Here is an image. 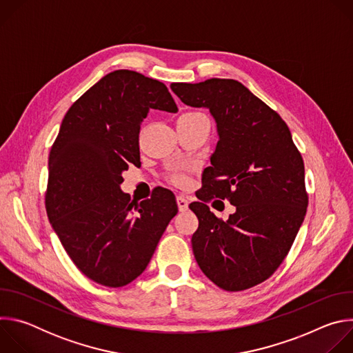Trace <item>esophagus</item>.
Returning a JSON list of instances; mask_svg holds the SVG:
<instances>
[{"instance_id":"esophagus-1","label":"esophagus","mask_w":353,"mask_h":353,"mask_svg":"<svg viewBox=\"0 0 353 353\" xmlns=\"http://www.w3.org/2000/svg\"><path fill=\"white\" fill-rule=\"evenodd\" d=\"M176 201H177V207H179V211H180V212H184V211L188 210V201H187L184 196L179 195V196L176 198Z\"/></svg>"}]
</instances>
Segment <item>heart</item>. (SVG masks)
I'll return each mask as SVG.
<instances>
[{
	"label": "heart",
	"instance_id": "obj_1",
	"mask_svg": "<svg viewBox=\"0 0 353 353\" xmlns=\"http://www.w3.org/2000/svg\"><path fill=\"white\" fill-rule=\"evenodd\" d=\"M196 117H205V116L203 113H198V112H188V113H184V114L180 116V119H196ZM173 180L177 184H184L187 181V177L185 176H176Z\"/></svg>",
	"mask_w": 353,
	"mask_h": 353
}]
</instances>
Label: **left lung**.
<instances>
[{
  "mask_svg": "<svg viewBox=\"0 0 353 353\" xmlns=\"http://www.w3.org/2000/svg\"><path fill=\"white\" fill-rule=\"evenodd\" d=\"M191 108H207L219 141L203 173L194 257L215 285L245 290L268 279L283 263L303 223L309 196L305 163L281 116L234 79L172 83ZM228 199L236 212L222 221L205 204Z\"/></svg>",
  "mask_w": 353,
  "mask_h": 353,
  "instance_id": "1",
  "label": "left lung"
}]
</instances>
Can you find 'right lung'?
I'll list each match as a JSON object with an SVG mask.
<instances>
[{
  "label": "right lung",
  "instance_id": "obj_1",
  "mask_svg": "<svg viewBox=\"0 0 353 353\" xmlns=\"http://www.w3.org/2000/svg\"><path fill=\"white\" fill-rule=\"evenodd\" d=\"M150 109L176 113L166 85L130 70L105 75L68 109L50 150L46 211L67 254L89 279L121 288L152 259L174 194L134 203L121 173L139 166V130Z\"/></svg>",
  "mask_w": 353,
  "mask_h": 353
}]
</instances>
